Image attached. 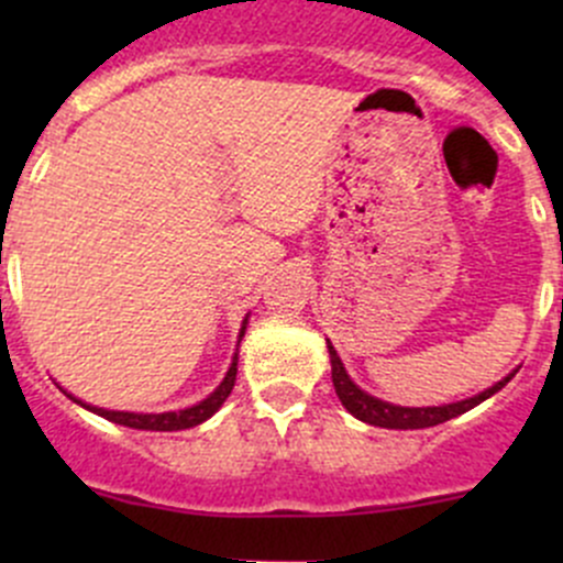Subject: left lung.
<instances>
[{"label": "left lung", "mask_w": 563, "mask_h": 563, "mask_svg": "<svg viewBox=\"0 0 563 563\" xmlns=\"http://www.w3.org/2000/svg\"><path fill=\"white\" fill-rule=\"evenodd\" d=\"M329 349V360H332V384L334 391H338L340 402L354 413L356 419L367 424H376V428H389V430H419V428H433V424L446 422V419H455L460 413L471 411L474 406H479L482 400H487L490 395H496L498 389L507 387L512 382L515 373H509L504 382L493 384L490 389L479 391V395L468 397V400L460 402H450V406H428V408H406V406H391V402L378 400V397L367 395L365 389L356 387L354 382L345 373L343 362H340L338 351L332 349V343L327 345Z\"/></svg>", "instance_id": "8db88e82"}]
</instances>
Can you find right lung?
I'll list each match as a JSON object with an SVG mask.
<instances>
[{"mask_svg": "<svg viewBox=\"0 0 563 563\" xmlns=\"http://www.w3.org/2000/svg\"><path fill=\"white\" fill-rule=\"evenodd\" d=\"M247 329V318L242 321V332H240V340L242 334H245ZM234 382H236V354H234V362H231L229 373H225V378L220 382V387L212 391V395L207 397V400H201L198 406H190L185 408V411H166V413H133V411H106V408H98V406H87V402H81L78 397H73L76 402H81L84 408H89V411L100 413V417L108 419V422H117V424H124V428H135V430H187V428H196V424L207 422L209 417H212L214 411H218L220 406L225 402V397L231 395V389H234Z\"/></svg>", "mask_w": 563, "mask_h": 563, "instance_id": "add662e5", "label": "right lung"}]
</instances>
